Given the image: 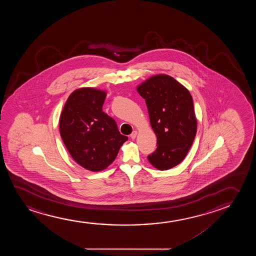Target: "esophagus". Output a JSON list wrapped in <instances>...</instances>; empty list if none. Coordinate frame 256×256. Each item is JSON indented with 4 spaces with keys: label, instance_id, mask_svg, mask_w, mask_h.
Instances as JSON below:
<instances>
[{
    "label": "esophagus",
    "instance_id": "esophagus-1",
    "mask_svg": "<svg viewBox=\"0 0 256 256\" xmlns=\"http://www.w3.org/2000/svg\"><path fill=\"white\" fill-rule=\"evenodd\" d=\"M137 136V131H133V133L130 134V137H131V139H136V137Z\"/></svg>",
    "mask_w": 256,
    "mask_h": 256
}]
</instances>
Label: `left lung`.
I'll return each instance as SVG.
<instances>
[{
    "label": "left lung",
    "mask_w": 256,
    "mask_h": 256,
    "mask_svg": "<svg viewBox=\"0 0 256 256\" xmlns=\"http://www.w3.org/2000/svg\"><path fill=\"white\" fill-rule=\"evenodd\" d=\"M145 100L158 148L148 160L166 170L184 159L196 133V119L190 92L174 78L159 74L136 88Z\"/></svg>",
    "instance_id": "left-lung-1"
}]
</instances>
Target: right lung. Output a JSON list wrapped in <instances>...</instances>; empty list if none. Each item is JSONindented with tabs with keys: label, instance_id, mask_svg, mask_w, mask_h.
<instances>
[{
	"label": "right lung",
	"instance_id": "obj_1",
	"mask_svg": "<svg viewBox=\"0 0 256 256\" xmlns=\"http://www.w3.org/2000/svg\"><path fill=\"white\" fill-rule=\"evenodd\" d=\"M106 92L92 88L70 94L60 119V132L74 161L91 172H100L114 161L128 137L116 120L102 111Z\"/></svg>",
	"mask_w": 256,
	"mask_h": 256
}]
</instances>
